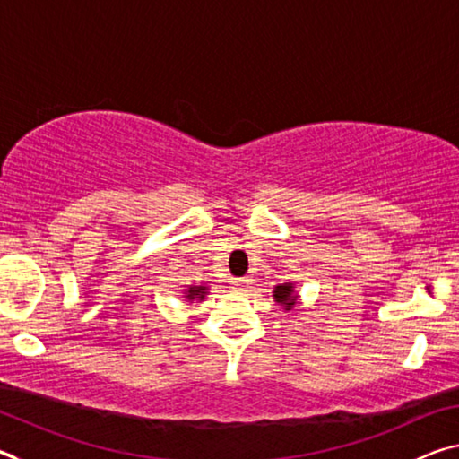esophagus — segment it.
I'll return each mask as SVG.
<instances>
[{
  "instance_id": "1",
  "label": "esophagus",
  "mask_w": 459,
  "mask_h": 459,
  "mask_svg": "<svg viewBox=\"0 0 459 459\" xmlns=\"http://www.w3.org/2000/svg\"><path fill=\"white\" fill-rule=\"evenodd\" d=\"M230 283H232V287H235V290H247L248 285H251V279L248 277H235V279H230Z\"/></svg>"
}]
</instances>
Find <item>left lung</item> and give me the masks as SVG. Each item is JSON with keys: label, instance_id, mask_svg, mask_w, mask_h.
<instances>
[{"label": "left lung", "instance_id": "obj_1", "mask_svg": "<svg viewBox=\"0 0 459 459\" xmlns=\"http://www.w3.org/2000/svg\"><path fill=\"white\" fill-rule=\"evenodd\" d=\"M273 298L279 306H283L285 309H291L295 306V298H298V295L293 293V283L277 285L273 291Z\"/></svg>", "mask_w": 459, "mask_h": 459}]
</instances>
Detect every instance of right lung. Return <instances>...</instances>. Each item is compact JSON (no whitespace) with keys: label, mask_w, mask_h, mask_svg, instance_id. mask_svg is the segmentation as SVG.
Here are the masks:
<instances>
[{"label":"right lung","mask_w":459,"mask_h":459,"mask_svg":"<svg viewBox=\"0 0 459 459\" xmlns=\"http://www.w3.org/2000/svg\"><path fill=\"white\" fill-rule=\"evenodd\" d=\"M208 291V287L204 285H192L186 290V298H188V301H194V299H204V295Z\"/></svg>","instance_id":"add662e5"}]
</instances>
